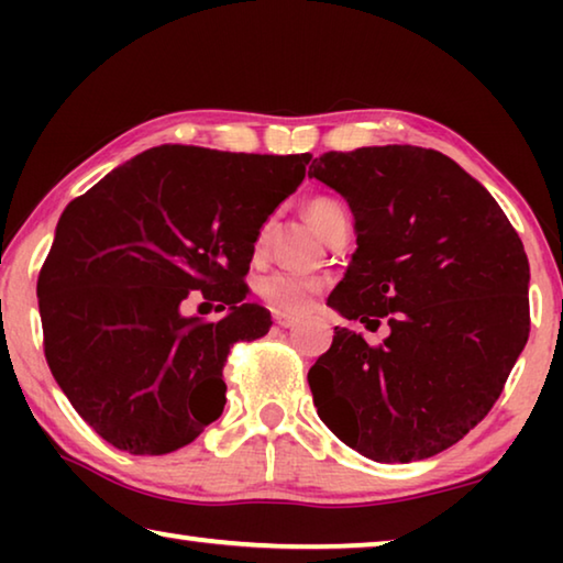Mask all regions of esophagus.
Segmentation results:
<instances>
[{"instance_id":"34e87169","label":"esophagus","mask_w":563,"mask_h":563,"mask_svg":"<svg viewBox=\"0 0 563 563\" xmlns=\"http://www.w3.org/2000/svg\"><path fill=\"white\" fill-rule=\"evenodd\" d=\"M295 322H298V320L290 318V316H285V312H275V325H278V328L288 330V328H295Z\"/></svg>"}]
</instances>
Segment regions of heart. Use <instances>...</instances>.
<instances>
[{
    "label": "heart",
    "mask_w": 563,
    "mask_h": 563,
    "mask_svg": "<svg viewBox=\"0 0 563 563\" xmlns=\"http://www.w3.org/2000/svg\"><path fill=\"white\" fill-rule=\"evenodd\" d=\"M345 213L340 201L335 198H312L308 203V218L310 223L318 228V233H325L330 223L335 221L338 216ZM265 228L258 238L263 243ZM322 290V283L318 278H308V275L290 273V271H275L265 275L258 283L261 298L271 305V308L280 312H302L312 302V295Z\"/></svg>",
    "instance_id": "heart-1"
}]
</instances>
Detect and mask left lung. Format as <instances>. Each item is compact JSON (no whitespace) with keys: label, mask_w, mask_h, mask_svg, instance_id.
<instances>
[{"label":"left lung","mask_w":563,"mask_h":563,"mask_svg":"<svg viewBox=\"0 0 563 563\" xmlns=\"http://www.w3.org/2000/svg\"><path fill=\"white\" fill-rule=\"evenodd\" d=\"M310 176L355 216L357 251L328 305L367 328L389 325L375 347L335 328L308 373L318 415L367 460L440 454L487 417L529 340L521 238L440 151H330Z\"/></svg>","instance_id":"left-lung-1"}]
</instances>
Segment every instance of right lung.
Wrapping results in <instances>:
<instances>
[{"instance_id":"add662e5","label":"right lung","mask_w":563,"mask_h":563,"mask_svg":"<svg viewBox=\"0 0 563 563\" xmlns=\"http://www.w3.org/2000/svg\"><path fill=\"white\" fill-rule=\"evenodd\" d=\"M308 161L156 146L64 208L36 283L44 355L117 450L176 452L221 417L228 352L273 325L245 302L255 241ZM194 289L227 316L186 319L179 302Z\"/></svg>"}]
</instances>
